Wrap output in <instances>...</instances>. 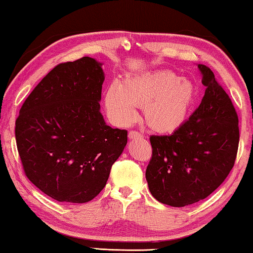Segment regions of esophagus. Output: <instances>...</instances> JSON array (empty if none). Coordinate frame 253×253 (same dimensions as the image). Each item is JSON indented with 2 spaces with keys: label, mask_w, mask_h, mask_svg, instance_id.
I'll use <instances>...</instances> for the list:
<instances>
[{
  "label": "esophagus",
  "mask_w": 253,
  "mask_h": 253,
  "mask_svg": "<svg viewBox=\"0 0 253 253\" xmlns=\"http://www.w3.org/2000/svg\"><path fill=\"white\" fill-rule=\"evenodd\" d=\"M128 137L130 139H136V138H142L143 135L139 133V131H136V130H130L129 133H128Z\"/></svg>",
  "instance_id": "obj_1"
}]
</instances>
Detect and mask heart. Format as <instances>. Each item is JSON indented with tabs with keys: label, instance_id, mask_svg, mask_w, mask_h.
<instances>
[{
	"label": "heart",
	"instance_id": "heart-1",
	"mask_svg": "<svg viewBox=\"0 0 253 253\" xmlns=\"http://www.w3.org/2000/svg\"><path fill=\"white\" fill-rule=\"evenodd\" d=\"M196 101V87L174 72H147L112 83L106 92L105 106L109 118L118 126H129L144 107V118L152 129L171 134L187 122Z\"/></svg>",
	"mask_w": 253,
	"mask_h": 253
}]
</instances>
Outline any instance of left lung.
Returning <instances> with one entry per match:
<instances>
[{
	"instance_id": "obj_1",
	"label": "left lung",
	"mask_w": 253,
	"mask_h": 253,
	"mask_svg": "<svg viewBox=\"0 0 253 253\" xmlns=\"http://www.w3.org/2000/svg\"><path fill=\"white\" fill-rule=\"evenodd\" d=\"M205 95L184 125L171 135L151 136L148 189L160 203L183 207L217 189L234 166L239 118L215 75L198 64Z\"/></svg>"
}]
</instances>
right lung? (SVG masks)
<instances>
[{
	"instance_id": "right-lung-1",
	"label": "right lung",
	"mask_w": 253,
	"mask_h": 253,
	"mask_svg": "<svg viewBox=\"0 0 253 253\" xmlns=\"http://www.w3.org/2000/svg\"><path fill=\"white\" fill-rule=\"evenodd\" d=\"M102 63L91 57L54 67L26 99L15 122L28 179L57 202L82 204L105 188L127 130L101 112Z\"/></svg>"
}]
</instances>
